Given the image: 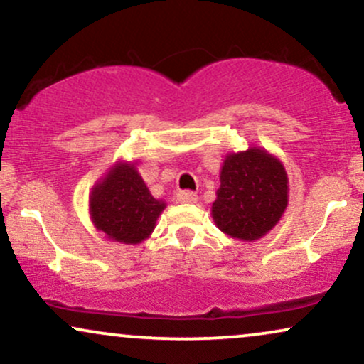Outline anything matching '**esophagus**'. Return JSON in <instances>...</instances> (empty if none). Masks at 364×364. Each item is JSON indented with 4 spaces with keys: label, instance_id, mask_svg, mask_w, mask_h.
Instances as JSON below:
<instances>
[{
    "label": "esophagus",
    "instance_id": "1",
    "mask_svg": "<svg viewBox=\"0 0 364 364\" xmlns=\"http://www.w3.org/2000/svg\"><path fill=\"white\" fill-rule=\"evenodd\" d=\"M196 200H198V195L195 193V191H190V190H183V191H179L178 193V202H181V203H195Z\"/></svg>",
    "mask_w": 364,
    "mask_h": 364
}]
</instances>
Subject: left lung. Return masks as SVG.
Returning <instances> with one entry per match:
<instances>
[{
    "label": "left lung",
    "instance_id": "1",
    "mask_svg": "<svg viewBox=\"0 0 364 364\" xmlns=\"http://www.w3.org/2000/svg\"><path fill=\"white\" fill-rule=\"evenodd\" d=\"M287 183L282 162L267 150L252 147L228 154L212 203L217 228L243 241L265 236L286 210Z\"/></svg>",
    "mask_w": 364,
    "mask_h": 364
}]
</instances>
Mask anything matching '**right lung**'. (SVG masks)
<instances>
[{
  "instance_id": "add662e5",
  "label": "right lung",
  "mask_w": 364,
  "mask_h": 364,
  "mask_svg": "<svg viewBox=\"0 0 364 364\" xmlns=\"http://www.w3.org/2000/svg\"><path fill=\"white\" fill-rule=\"evenodd\" d=\"M164 208L162 200L150 195L133 162H116L89 196L95 229L107 240L124 245L147 240Z\"/></svg>"
}]
</instances>
